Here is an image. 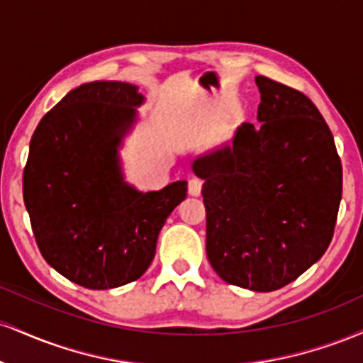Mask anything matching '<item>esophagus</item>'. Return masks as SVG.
<instances>
[{"mask_svg":"<svg viewBox=\"0 0 363 363\" xmlns=\"http://www.w3.org/2000/svg\"><path fill=\"white\" fill-rule=\"evenodd\" d=\"M201 186H203V182L199 181V179H191L189 186H187V193H189V196L198 198V196L201 194Z\"/></svg>","mask_w":363,"mask_h":363,"instance_id":"34e87169","label":"esophagus"}]
</instances>
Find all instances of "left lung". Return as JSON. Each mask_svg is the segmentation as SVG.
I'll return each instance as SVG.
<instances>
[{"instance_id": "8db88e82", "label": "left lung", "mask_w": 363, "mask_h": 363, "mask_svg": "<svg viewBox=\"0 0 363 363\" xmlns=\"http://www.w3.org/2000/svg\"><path fill=\"white\" fill-rule=\"evenodd\" d=\"M259 124L196 157L203 179L206 256L223 281L273 291L326 252L343 170L318 107L302 91L256 77Z\"/></svg>"}]
</instances>
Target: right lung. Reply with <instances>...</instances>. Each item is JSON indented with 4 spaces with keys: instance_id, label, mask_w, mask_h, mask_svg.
Wrapping results in <instances>:
<instances>
[{
    "instance_id": "1",
    "label": "right lung",
    "mask_w": 363,
    "mask_h": 363,
    "mask_svg": "<svg viewBox=\"0 0 363 363\" xmlns=\"http://www.w3.org/2000/svg\"><path fill=\"white\" fill-rule=\"evenodd\" d=\"M145 97L124 82H91L40 119L23 170V201L39 251L90 290L126 285L148 269L187 182L141 193L124 181L119 148Z\"/></svg>"
}]
</instances>
